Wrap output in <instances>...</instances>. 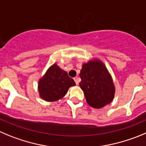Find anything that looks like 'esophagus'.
<instances>
[{"label":"esophagus","instance_id":"obj_1","mask_svg":"<svg viewBox=\"0 0 146 146\" xmlns=\"http://www.w3.org/2000/svg\"><path fill=\"white\" fill-rule=\"evenodd\" d=\"M74 81H75V82H76V84L78 85V83L80 82V78L78 77H75Z\"/></svg>","mask_w":146,"mask_h":146}]
</instances>
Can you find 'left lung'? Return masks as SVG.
<instances>
[{"label":"left lung","instance_id":"left-lung-1","mask_svg":"<svg viewBox=\"0 0 146 146\" xmlns=\"http://www.w3.org/2000/svg\"><path fill=\"white\" fill-rule=\"evenodd\" d=\"M79 86L86 102L94 108H102L110 104L114 95L112 79L104 65L99 60L84 64L80 73Z\"/></svg>","mask_w":146,"mask_h":146}]
</instances>
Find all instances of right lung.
<instances>
[{
  "instance_id": "right-lung-1",
  "label": "right lung",
  "mask_w": 146,
  "mask_h": 146,
  "mask_svg": "<svg viewBox=\"0 0 146 146\" xmlns=\"http://www.w3.org/2000/svg\"><path fill=\"white\" fill-rule=\"evenodd\" d=\"M75 85L76 83L68 73L54 64L39 80V94L44 100L54 102L63 97L69 87Z\"/></svg>"
}]
</instances>
